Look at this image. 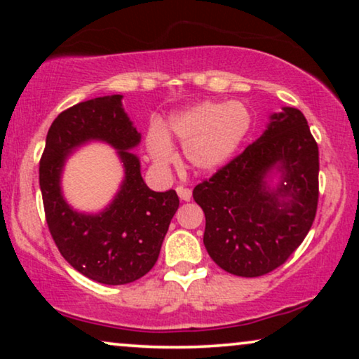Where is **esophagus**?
Segmentation results:
<instances>
[{"mask_svg":"<svg viewBox=\"0 0 359 359\" xmlns=\"http://www.w3.org/2000/svg\"><path fill=\"white\" fill-rule=\"evenodd\" d=\"M176 193H178L181 201H189L191 198H193V191H191L188 186H184V184H180L178 188H176Z\"/></svg>","mask_w":359,"mask_h":359,"instance_id":"34e87169","label":"esophagus"}]
</instances>
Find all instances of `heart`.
<instances>
[{
    "mask_svg": "<svg viewBox=\"0 0 359 359\" xmlns=\"http://www.w3.org/2000/svg\"><path fill=\"white\" fill-rule=\"evenodd\" d=\"M252 116L242 102L204 101L171 117L165 132L151 130L147 149L158 166L175 161L168 137L183 145L184 160L191 170L208 173L232 158L247 137Z\"/></svg>",
    "mask_w": 359,
    "mask_h": 359,
    "instance_id": "heart-1",
    "label": "heart"
}]
</instances>
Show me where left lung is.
I'll use <instances>...</instances> for the list:
<instances>
[{"instance_id":"obj_1","label":"left lung","mask_w":359,"mask_h":359,"mask_svg":"<svg viewBox=\"0 0 359 359\" xmlns=\"http://www.w3.org/2000/svg\"><path fill=\"white\" fill-rule=\"evenodd\" d=\"M280 171L276 189L267 175ZM204 210L209 257L235 276L257 278L286 262L312 227L318 203V147L306 117L283 107L263 135L193 191Z\"/></svg>"}]
</instances>
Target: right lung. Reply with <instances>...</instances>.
<instances>
[{
  "label": "right lung",
  "instance_id": "right-lung-1",
  "mask_svg": "<svg viewBox=\"0 0 359 359\" xmlns=\"http://www.w3.org/2000/svg\"><path fill=\"white\" fill-rule=\"evenodd\" d=\"M90 140L114 146L126 173L120 193L100 215L72 210L60 188L67 155ZM139 142L140 132L124 112L121 95L78 102L60 112L48 129L39 165L48 230L62 257L96 283L119 286L149 273L178 210L175 189L155 193L142 180L140 161L130 151Z\"/></svg>",
  "mask_w": 359,
  "mask_h": 359
}]
</instances>
